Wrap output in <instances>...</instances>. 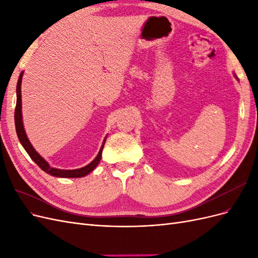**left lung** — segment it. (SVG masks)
<instances>
[{"label": "left lung", "instance_id": "8db88e82", "mask_svg": "<svg viewBox=\"0 0 258 258\" xmlns=\"http://www.w3.org/2000/svg\"><path fill=\"white\" fill-rule=\"evenodd\" d=\"M235 76H236V75H235ZM236 79H237V81H239V80H238V77H237V76H236Z\"/></svg>", "mask_w": 258, "mask_h": 258}]
</instances>
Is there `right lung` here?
Instances as JSON below:
<instances>
[{
  "label": "right lung",
  "mask_w": 258,
  "mask_h": 258,
  "mask_svg": "<svg viewBox=\"0 0 258 258\" xmlns=\"http://www.w3.org/2000/svg\"><path fill=\"white\" fill-rule=\"evenodd\" d=\"M22 75L23 72L20 73L19 79L17 82V89H16V93H17V102H16V108H15V126H16V132L19 141L21 143V145L25 148L26 152L29 154V156L31 157L36 165L40 167L43 171H45L46 173H48L52 176L56 177H83L86 176L87 174H89L90 172H92L95 168L98 166V163L101 160V157H102V151L103 147L106 141V137L104 138L102 145L100 147V151L97 154V156L93 160H91L88 165H86L82 168H77V169H60V168H56L51 166L50 163L46 160L43 156L38 153L34 146L31 143V141L29 140L27 132L25 130V127H23V119H22V103H21V81H22Z\"/></svg>",
  "instance_id": "right-lung-1"
}]
</instances>
